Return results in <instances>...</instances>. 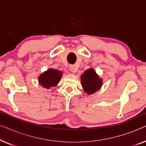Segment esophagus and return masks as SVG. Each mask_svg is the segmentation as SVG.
<instances>
[{"instance_id": "34e87169", "label": "esophagus", "mask_w": 146, "mask_h": 146, "mask_svg": "<svg viewBox=\"0 0 146 146\" xmlns=\"http://www.w3.org/2000/svg\"><path fill=\"white\" fill-rule=\"evenodd\" d=\"M77 70L78 69L76 68L75 66H70V70L72 73L76 72Z\"/></svg>"}]
</instances>
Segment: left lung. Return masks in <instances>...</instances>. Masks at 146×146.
Masks as SVG:
<instances>
[{
    "label": "left lung",
    "mask_w": 146,
    "mask_h": 146,
    "mask_svg": "<svg viewBox=\"0 0 146 146\" xmlns=\"http://www.w3.org/2000/svg\"><path fill=\"white\" fill-rule=\"evenodd\" d=\"M80 79L84 91L88 95L96 92L102 86V79L100 78L92 68L86 70L81 75Z\"/></svg>",
    "instance_id": "1"
}]
</instances>
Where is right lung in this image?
I'll return each instance as SVG.
<instances>
[{
  "label": "right lung",
  "instance_id": "add662e5",
  "mask_svg": "<svg viewBox=\"0 0 146 146\" xmlns=\"http://www.w3.org/2000/svg\"><path fill=\"white\" fill-rule=\"evenodd\" d=\"M62 76V72L58 70L49 68L44 72L38 76L39 84L44 88L50 89L56 86L60 81Z\"/></svg>",
  "mask_w": 146,
  "mask_h": 146
}]
</instances>
